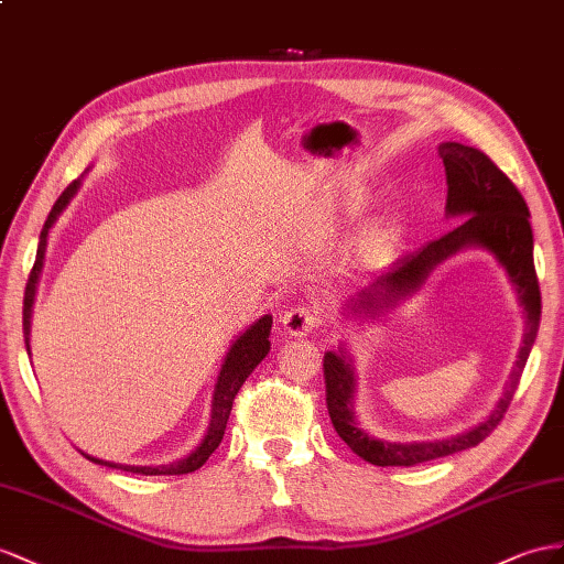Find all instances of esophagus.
Masks as SVG:
<instances>
[{"instance_id":"1","label":"esophagus","mask_w":564,"mask_h":564,"mask_svg":"<svg viewBox=\"0 0 564 564\" xmlns=\"http://www.w3.org/2000/svg\"><path fill=\"white\" fill-rule=\"evenodd\" d=\"M319 324H322V314L316 312V307L307 305V302L285 310V314H283V326L291 336H307Z\"/></svg>"}]
</instances>
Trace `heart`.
Instances as JSON below:
<instances>
[{
	"mask_svg": "<svg viewBox=\"0 0 564 564\" xmlns=\"http://www.w3.org/2000/svg\"><path fill=\"white\" fill-rule=\"evenodd\" d=\"M377 245H379V240H377V238H371V240H369V250L377 248Z\"/></svg>",
	"mask_w": 564,
	"mask_h": 564,
	"instance_id": "b5f03b06",
	"label": "heart"
}]
</instances>
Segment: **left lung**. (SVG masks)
<instances>
[{"instance_id": "8db88e82", "label": "left lung", "mask_w": 564, "mask_h": 564, "mask_svg": "<svg viewBox=\"0 0 564 564\" xmlns=\"http://www.w3.org/2000/svg\"><path fill=\"white\" fill-rule=\"evenodd\" d=\"M441 156L447 181V214L467 216L457 228L447 230L441 238L429 240L420 250L402 254L395 267L365 288L352 300L355 312H377L391 305L398 297L414 293L424 283L429 271L443 259L455 254L469 245H484L494 252L500 264L508 269L512 283L517 285L519 300L527 310V334L519 350V359L512 371L508 391L500 398L498 408L488 420L462 436L438 443H383L371 438L355 424L352 398V371L350 365L336 352L324 355V383H326V408L330 424L338 436L348 443L350 451L377 467H414L422 462L453 455L467 447L479 445L502 422L514 391L522 379L531 345L536 340L539 316H541V288L536 267H533V236L529 224V207L517 191V185L496 166L494 159L476 148L459 142H443Z\"/></svg>"}]
</instances>
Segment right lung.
Listing matches in <instances>:
<instances>
[{"label":"right lung","mask_w":564,"mask_h":564,"mask_svg":"<svg viewBox=\"0 0 564 564\" xmlns=\"http://www.w3.org/2000/svg\"><path fill=\"white\" fill-rule=\"evenodd\" d=\"M76 187H78V181L68 183V187L59 195V199L54 202V207H52V212L47 216L45 226H42L37 257H35V264L31 269V276H28L25 295H23V336H25V345H28V330H31V307H33V297H35L37 273L42 269V257H45L47 234H50V228H52V224L56 219V214H59L68 205V199L76 195ZM269 330H271V316L267 314L257 324H252L248 330H245V334L234 345H230V350L226 355V362H224L221 373H219V381H216L209 431H207L205 441L197 445V451H193L185 459L173 462V465H164V467H131V465H113V462L95 459L90 455H85V457L97 462V465L123 469V471H133V474H144V476H162V474H171L173 476V474H191V471L199 469L209 459V455L216 451V447H219V443L224 438L228 416H230V410H234V400H236V395L240 391V386L254 371V367L267 357V352H269Z\"/></svg>","instance_id":"right-lung-1"}]
</instances>
